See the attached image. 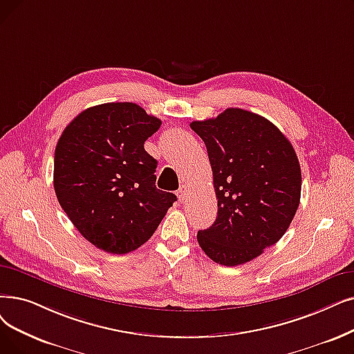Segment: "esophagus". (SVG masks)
I'll use <instances>...</instances> for the list:
<instances>
[{"label":"esophagus","mask_w":354,"mask_h":354,"mask_svg":"<svg viewBox=\"0 0 354 354\" xmlns=\"http://www.w3.org/2000/svg\"><path fill=\"white\" fill-rule=\"evenodd\" d=\"M176 195H178V198H179V201L183 204V203H187L188 195H189V191H188V188H187L185 185H182V187L178 189Z\"/></svg>","instance_id":"34e87169"}]
</instances>
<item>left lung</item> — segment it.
Wrapping results in <instances>:
<instances>
[{
	"instance_id": "left-lung-1",
	"label": "left lung",
	"mask_w": 354,
	"mask_h": 354,
	"mask_svg": "<svg viewBox=\"0 0 354 354\" xmlns=\"http://www.w3.org/2000/svg\"><path fill=\"white\" fill-rule=\"evenodd\" d=\"M189 126L207 146L218 199L217 218L196 240L215 263L250 262L295 217L302 180L297 153L269 120L241 109Z\"/></svg>"
}]
</instances>
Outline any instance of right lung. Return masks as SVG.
I'll return each mask as SVG.
<instances>
[{
  "label": "right lung",
  "instance_id": "obj_1",
  "mask_svg": "<svg viewBox=\"0 0 354 354\" xmlns=\"http://www.w3.org/2000/svg\"><path fill=\"white\" fill-rule=\"evenodd\" d=\"M162 121L133 102L76 115L56 145L53 187L72 224L95 248L126 254L145 244L176 195L156 188L145 142Z\"/></svg>",
  "mask_w": 354,
  "mask_h": 354
}]
</instances>
